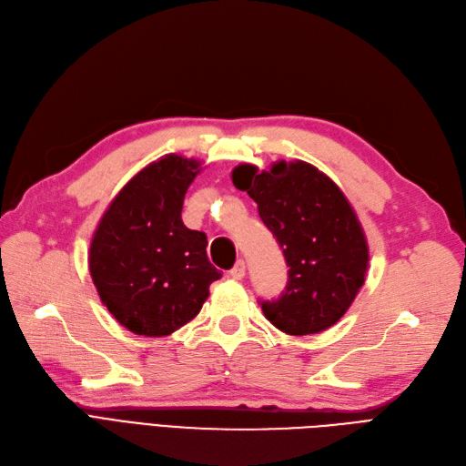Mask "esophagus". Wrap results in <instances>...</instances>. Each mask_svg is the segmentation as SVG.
<instances>
[{
    "label": "esophagus",
    "instance_id": "1",
    "mask_svg": "<svg viewBox=\"0 0 466 466\" xmlns=\"http://www.w3.org/2000/svg\"><path fill=\"white\" fill-rule=\"evenodd\" d=\"M230 277L234 279V280H242L244 277H246V263L239 259L234 267H232V270H230Z\"/></svg>",
    "mask_w": 466,
    "mask_h": 466
}]
</instances>
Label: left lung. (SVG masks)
Returning <instances> with one entry per match:
<instances>
[{
	"label": "left lung",
	"mask_w": 466,
	"mask_h": 466,
	"mask_svg": "<svg viewBox=\"0 0 466 466\" xmlns=\"http://www.w3.org/2000/svg\"><path fill=\"white\" fill-rule=\"evenodd\" d=\"M234 186L257 203L289 267L279 299L261 301L265 317L289 336L330 329L351 307L369 268L363 227L341 189L305 161L232 170Z\"/></svg>",
	"instance_id": "obj_1"
}]
</instances>
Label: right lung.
Listing matches in <instances>:
<instances>
[{"instance_id": "add662e5", "label": "right lung", "mask_w": 466, "mask_h": 466, "mask_svg": "<svg viewBox=\"0 0 466 466\" xmlns=\"http://www.w3.org/2000/svg\"><path fill=\"white\" fill-rule=\"evenodd\" d=\"M201 163L182 155L153 161L116 194L90 244L101 303L137 336L161 338L192 320L222 277L207 236L182 222V205Z\"/></svg>"}]
</instances>
